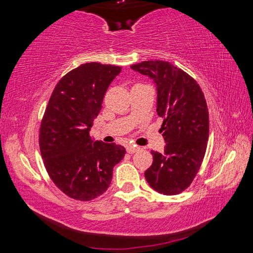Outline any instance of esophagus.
I'll return each instance as SVG.
<instances>
[{"mask_svg":"<svg viewBox=\"0 0 253 253\" xmlns=\"http://www.w3.org/2000/svg\"><path fill=\"white\" fill-rule=\"evenodd\" d=\"M139 146H136V145H128L127 146V152L129 154H132V153H136L137 151H139Z\"/></svg>","mask_w":253,"mask_h":253,"instance_id":"1","label":"esophagus"}]
</instances>
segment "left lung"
Instances as JSON below:
<instances>
[{
    "label": "left lung",
    "instance_id": "1",
    "mask_svg": "<svg viewBox=\"0 0 253 253\" xmlns=\"http://www.w3.org/2000/svg\"><path fill=\"white\" fill-rule=\"evenodd\" d=\"M130 68L156 84L157 115L162 117L164 152L152 151L153 164L145 177L158 193L175 195L191 185L205 155L209 110L198 83L168 61H143Z\"/></svg>",
    "mask_w": 253,
    "mask_h": 253
}]
</instances>
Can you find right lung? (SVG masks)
Wrapping results in <instances>:
<instances>
[{"label":"right lung","mask_w":253,"mask_h":253,"mask_svg":"<svg viewBox=\"0 0 253 253\" xmlns=\"http://www.w3.org/2000/svg\"><path fill=\"white\" fill-rule=\"evenodd\" d=\"M121 67L84 63L55 85L42 118L39 144L50 178L63 193L90 201L109 187L114 166L125 156L122 145L93 140L89 132L104 96Z\"/></svg>","instance_id":"right-lung-1"}]
</instances>
